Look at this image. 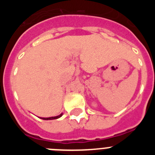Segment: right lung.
<instances>
[{
    "label": "right lung",
    "mask_w": 155,
    "mask_h": 155,
    "mask_svg": "<svg viewBox=\"0 0 155 155\" xmlns=\"http://www.w3.org/2000/svg\"><path fill=\"white\" fill-rule=\"evenodd\" d=\"M63 114H61L60 116H53V117H49V118H41L42 120H56V119H58L60 118Z\"/></svg>",
    "instance_id": "1"
}]
</instances>
